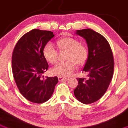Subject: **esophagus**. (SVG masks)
I'll list each match as a JSON object with an SVG mask.
<instances>
[{
  "label": "esophagus",
  "instance_id": "esophagus-1",
  "mask_svg": "<svg viewBox=\"0 0 128 128\" xmlns=\"http://www.w3.org/2000/svg\"><path fill=\"white\" fill-rule=\"evenodd\" d=\"M58 79H59V81L60 82H62V81H64V80L68 81V78L62 77V76H58Z\"/></svg>",
  "mask_w": 128,
  "mask_h": 128
}]
</instances>
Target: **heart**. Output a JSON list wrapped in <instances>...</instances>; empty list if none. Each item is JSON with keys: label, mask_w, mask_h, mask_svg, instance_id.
I'll list each match as a JSON object with an SVG mask.
<instances>
[{"label": "heart", "mask_w": 128, "mask_h": 128, "mask_svg": "<svg viewBox=\"0 0 128 128\" xmlns=\"http://www.w3.org/2000/svg\"><path fill=\"white\" fill-rule=\"evenodd\" d=\"M60 50H67L68 61L58 62L52 68V73L59 76H68L75 69L74 63L81 66L85 64L88 58V50L85 45L80 44L76 38L70 37L60 38L56 41ZM43 55L47 62L54 64L57 60L58 52L52 44H47L43 48Z\"/></svg>", "instance_id": "b5f03b06"}]
</instances>
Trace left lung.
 Listing matches in <instances>:
<instances>
[{
	"label": "left lung",
	"instance_id": "1",
	"mask_svg": "<svg viewBox=\"0 0 128 128\" xmlns=\"http://www.w3.org/2000/svg\"><path fill=\"white\" fill-rule=\"evenodd\" d=\"M76 35L86 40L88 58L82 71L88 78H76L78 84L74 90L78 100L84 104L93 103L104 96L114 74V60L108 41L91 29L77 30Z\"/></svg>",
	"mask_w": 128,
	"mask_h": 128
}]
</instances>
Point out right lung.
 <instances>
[{
    "label": "right lung",
    "instance_id": "1",
    "mask_svg": "<svg viewBox=\"0 0 128 128\" xmlns=\"http://www.w3.org/2000/svg\"><path fill=\"white\" fill-rule=\"evenodd\" d=\"M54 36L53 32L49 30L33 29L21 37L13 50L12 71L14 81L21 94L32 102L47 101L58 82L57 76L42 78L48 68L43 48Z\"/></svg>",
    "mask_w": 128,
    "mask_h": 128
}]
</instances>
